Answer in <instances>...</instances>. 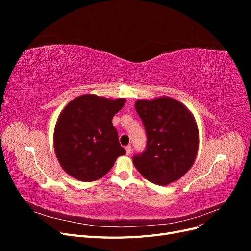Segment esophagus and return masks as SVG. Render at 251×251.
<instances>
[{"label": "esophagus", "mask_w": 251, "mask_h": 251, "mask_svg": "<svg viewBox=\"0 0 251 251\" xmlns=\"http://www.w3.org/2000/svg\"><path fill=\"white\" fill-rule=\"evenodd\" d=\"M126 155H130L132 153V147L131 146H126Z\"/></svg>", "instance_id": "esophagus-1"}]
</instances>
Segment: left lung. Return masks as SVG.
I'll list each match as a JSON object with an SVG mask.
<instances>
[{"mask_svg": "<svg viewBox=\"0 0 251 251\" xmlns=\"http://www.w3.org/2000/svg\"><path fill=\"white\" fill-rule=\"evenodd\" d=\"M135 109L147 133L146 149L133 156L136 169L158 185L180 179L198 151V127L192 113L169 97L137 100Z\"/></svg>", "mask_w": 251, "mask_h": 251, "instance_id": "1", "label": "left lung"}]
</instances>
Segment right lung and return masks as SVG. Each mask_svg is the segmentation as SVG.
<instances>
[{
	"mask_svg": "<svg viewBox=\"0 0 251 251\" xmlns=\"http://www.w3.org/2000/svg\"><path fill=\"white\" fill-rule=\"evenodd\" d=\"M126 100L82 95L67 104L54 130V150L62 168L79 181L103 177L118 156L125 155L113 116Z\"/></svg>",
	"mask_w": 251,
	"mask_h": 251,
	"instance_id": "right-lung-1",
	"label": "right lung"
}]
</instances>
